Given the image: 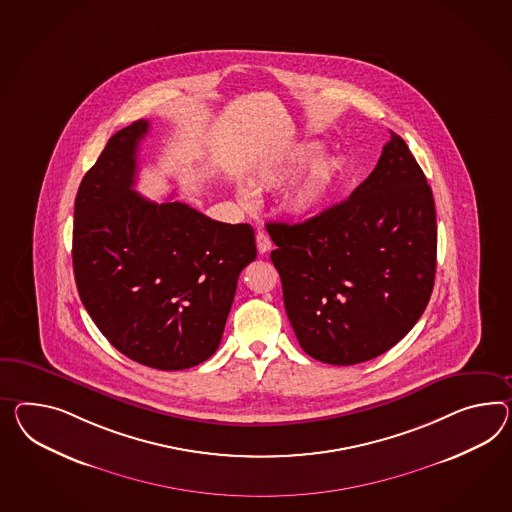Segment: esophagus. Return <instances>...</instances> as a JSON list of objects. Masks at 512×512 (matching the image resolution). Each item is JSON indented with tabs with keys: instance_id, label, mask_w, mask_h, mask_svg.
I'll return each mask as SVG.
<instances>
[{
	"instance_id": "obj_1",
	"label": "esophagus",
	"mask_w": 512,
	"mask_h": 512,
	"mask_svg": "<svg viewBox=\"0 0 512 512\" xmlns=\"http://www.w3.org/2000/svg\"><path fill=\"white\" fill-rule=\"evenodd\" d=\"M256 247H258L260 254H265V252H269V250L273 249V241H271V237L267 236L265 232H258V234H256Z\"/></svg>"
}]
</instances>
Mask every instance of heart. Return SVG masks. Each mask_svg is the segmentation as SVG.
Returning <instances> with one entry per match:
<instances>
[{
	"label": "heart",
	"mask_w": 512,
	"mask_h": 512,
	"mask_svg": "<svg viewBox=\"0 0 512 512\" xmlns=\"http://www.w3.org/2000/svg\"><path fill=\"white\" fill-rule=\"evenodd\" d=\"M321 154V146L317 143H304L293 148L282 159L273 163L265 171V180L269 184L284 185L293 182L308 165H312ZM341 171V161L338 158L319 159L310 171L302 176L301 182L289 195V210L295 213H312L321 206L327 198L332 185L336 182ZM239 197L247 204L254 202V195L247 187L239 189Z\"/></svg>",
	"instance_id": "heart-1"
}]
</instances>
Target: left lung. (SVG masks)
<instances>
[{"mask_svg": "<svg viewBox=\"0 0 512 512\" xmlns=\"http://www.w3.org/2000/svg\"><path fill=\"white\" fill-rule=\"evenodd\" d=\"M265 228L289 323L319 362L353 366L386 353L427 308L436 273L433 191L392 130L351 197L304 223Z\"/></svg>", "mask_w": 512, "mask_h": 512, "instance_id": "1", "label": "left lung"}]
</instances>
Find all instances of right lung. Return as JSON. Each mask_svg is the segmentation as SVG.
<instances>
[{"mask_svg": "<svg viewBox=\"0 0 512 512\" xmlns=\"http://www.w3.org/2000/svg\"><path fill=\"white\" fill-rule=\"evenodd\" d=\"M148 128L137 120L115 133L83 176L72 262L79 299L109 343L143 366L178 371L217 351L256 239L250 224L133 191Z\"/></svg>", "mask_w": 512, "mask_h": 512, "instance_id": "add662e5", "label": "right lung"}]
</instances>
